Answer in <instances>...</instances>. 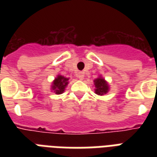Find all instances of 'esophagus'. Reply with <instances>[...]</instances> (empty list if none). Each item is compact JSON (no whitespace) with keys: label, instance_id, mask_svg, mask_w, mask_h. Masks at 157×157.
<instances>
[{"label":"esophagus","instance_id":"obj_1","mask_svg":"<svg viewBox=\"0 0 157 157\" xmlns=\"http://www.w3.org/2000/svg\"><path fill=\"white\" fill-rule=\"evenodd\" d=\"M84 76H85V74H84L83 71H79L78 73H77V77H78L80 80H82L84 78Z\"/></svg>","mask_w":157,"mask_h":157}]
</instances>
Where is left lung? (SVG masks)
Masks as SVG:
<instances>
[{
    "mask_svg": "<svg viewBox=\"0 0 157 157\" xmlns=\"http://www.w3.org/2000/svg\"><path fill=\"white\" fill-rule=\"evenodd\" d=\"M94 83L95 86V94H97L98 95H103L109 90L108 84L102 76H98V78L95 79L94 81Z\"/></svg>",
    "mask_w": 157,
    "mask_h": 157,
    "instance_id": "8db88e82",
    "label": "left lung"
}]
</instances>
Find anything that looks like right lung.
Listing matches in <instances>:
<instances>
[{
    "mask_svg": "<svg viewBox=\"0 0 157 157\" xmlns=\"http://www.w3.org/2000/svg\"><path fill=\"white\" fill-rule=\"evenodd\" d=\"M68 78H66L61 75H58V76L53 81L51 90H54L56 94H61L65 90V88L68 84Z\"/></svg>",
    "mask_w": 157,
    "mask_h": 157,
    "instance_id": "obj_1",
    "label": "right lung"
}]
</instances>
